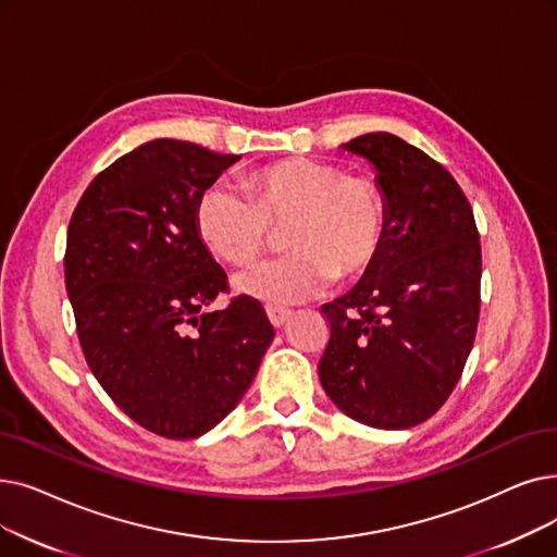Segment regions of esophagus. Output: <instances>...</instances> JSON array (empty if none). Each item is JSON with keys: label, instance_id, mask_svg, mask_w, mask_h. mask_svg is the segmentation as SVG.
Instances as JSON below:
<instances>
[{"label": "esophagus", "instance_id": "1", "mask_svg": "<svg viewBox=\"0 0 557 557\" xmlns=\"http://www.w3.org/2000/svg\"><path fill=\"white\" fill-rule=\"evenodd\" d=\"M265 313H269V319L275 327H282L288 319H292V309H284V307H275V305H269L265 307Z\"/></svg>", "mask_w": 557, "mask_h": 557}]
</instances>
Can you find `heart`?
I'll return each mask as SVG.
<instances>
[{
    "label": "heart",
    "instance_id": "1",
    "mask_svg": "<svg viewBox=\"0 0 557 557\" xmlns=\"http://www.w3.org/2000/svg\"><path fill=\"white\" fill-rule=\"evenodd\" d=\"M244 190L209 184L196 205V230L219 259L250 263L284 227L282 257L259 261L236 275L240 294L271 305H294L336 280L367 275L389 234V196L364 173L323 159L292 157L255 168Z\"/></svg>",
    "mask_w": 557,
    "mask_h": 557
}]
</instances>
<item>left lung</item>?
<instances>
[{"mask_svg":"<svg viewBox=\"0 0 557 557\" xmlns=\"http://www.w3.org/2000/svg\"><path fill=\"white\" fill-rule=\"evenodd\" d=\"M344 150L367 157L389 196V234L352 292L321 307L330 342L319 377L332 403L371 428L423 423L462 377L480 317V234L442 163L394 134Z\"/></svg>","mask_w":557,"mask_h":557,"instance_id":"left-lung-1","label":"left lung"}]
</instances>
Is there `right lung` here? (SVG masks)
<instances>
[{
    "label": "right lung",
    "instance_id": "add662e5",
    "mask_svg": "<svg viewBox=\"0 0 557 557\" xmlns=\"http://www.w3.org/2000/svg\"><path fill=\"white\" fill-rule=\"evenodd\" d=\"M236 154L157 138L84 190L67 225L65 288L102 389L140 428L200 437L252 384L273 342L259 300L232 296L196 230L200 193Z\"/></svg>",
    "mask_w": 557,
    "mask_h": 557
}]
</instances>
